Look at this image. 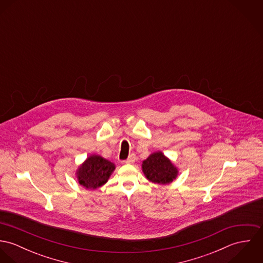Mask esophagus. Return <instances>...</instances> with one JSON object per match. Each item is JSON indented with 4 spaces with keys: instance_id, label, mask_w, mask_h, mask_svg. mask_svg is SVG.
Masks as SVG:
<instances>
[{
    "instance_id": "esophagus-1",
    "label": "esophagus",
    "mask_w": 263,
    "mask_h": 263,
    "mask_svg": "<svg viewBox=\"0 0 263 263\" xmlns=\"http://www.w3.org/2000/svg\"><path fill=\"white\" fill-rule=\"evenodd\" d=\"M135 161H136V155H135V154H132V155H129V157H128V159L125 161V163H126V164H133V163H135Z\"/></svg>"
}]
</instances>
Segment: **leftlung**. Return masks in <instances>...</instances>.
Returning a JSON list of instances; mask_svg holds the SVG:
<instances>
[{
    "instance_id": "8db88e82",
    "label": "left lung",
    "mask_w": 263,
    "mask_h": 263,
    "mask_svg": "<svg viewBox=\"0 0 263 263\" xmlns=\"http://www.w3.org/2000/svg\"><path fill=\"white\" fill-rule=\"evenodd\" d=\"M142 170L145 177L155 184H169L178 176L179 170L161 151L150 154L143 161Z\"/></svg>"
}]
</instances>
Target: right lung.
Listing matches in <instances>:
<instances>
[{
    "label": "right lung",
    "instance_id": "add662e5",
    "mask_svg": "<svg viewBox=\"0 0 263 263\" xmlns=\"http://www.w3.org/2000/svg\"><path fill=\"white\" fill-rule=\"evenodd\" d=\"M116 166L111 161L100 155H90L78 167L76 177L80 185L95 190L104 185L112 175Z\"/></svg>",
    "mask_w": 263,
    "mask_h": 263
}]
</instances>
